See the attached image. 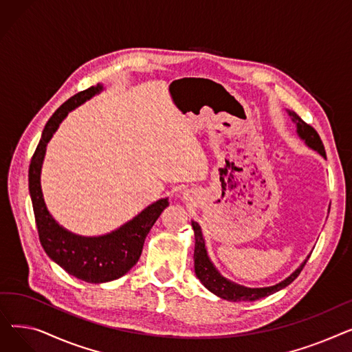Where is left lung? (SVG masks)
<instances>
[{
	"instance_id": "8db88e82",
	"label": "left lung",
	"mask_w": 352,
	"mask_h": 352,
	"mask_svg": "<svg viewBox=\"0 0 352 352\" xmlns=\"http://www.w3.org/2000/svg\"><path fill=\"white\" fill-rule=\"evenodd\" d=\"M288 113L292 117V121L297 122V133L305 141V144L308 146H311L312 150L318 151L324 158H327L324 144L321 141L320 134L316 131V128L311 126L309 124H307L300 116L292 113V111H288ZM191 226H192L194 232H195L194 268H195V274L198 276V280L202 284H204L206 288H208L211 292L218 295V297L224 298V300H228V301H232V302H238V301H255V300L268 297V295L285 288L295 278H297V276L300 275V272L302 271L304 265L308 261V258H307V260L301 264V267L297 271L292 272L287 280H284L283 283L276 284L274 287H267V288H245V287H241V285L232 284V283L227 281L224 276L219 275V272L215 270V267L212 265V263L210 261V258L207 255L204 238H202V232H201L199 226L195 223V221H191Z\"/></svg>"
}]
</instances>
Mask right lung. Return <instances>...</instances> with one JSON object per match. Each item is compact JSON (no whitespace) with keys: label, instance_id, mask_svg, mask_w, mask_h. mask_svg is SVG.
<instances>
[{"label":"right lung","instance_id":"1","mask_svg":"<svg viewBox=\"0 0 352 352\" xmlns=\"http://www.w3.org/2000/svg\"><path fill=\"white\" fill-rule=\"evenodd\" d=\"M101 89V85L89 87L72 96L55 111L44 126L41 140L35 148L28 170V188L35 224L44 251L52 261L57 263L68 274L92 284L117 280L137 264L142 252L145 236L153 228L164 208L170 206L166 198L160 199L117 231L91 238L68 232L55 223V219L50 215L40 184L45 146L69 111Z\"/></svg>","mask_w":352,"mask_h":352}]
</instances>
